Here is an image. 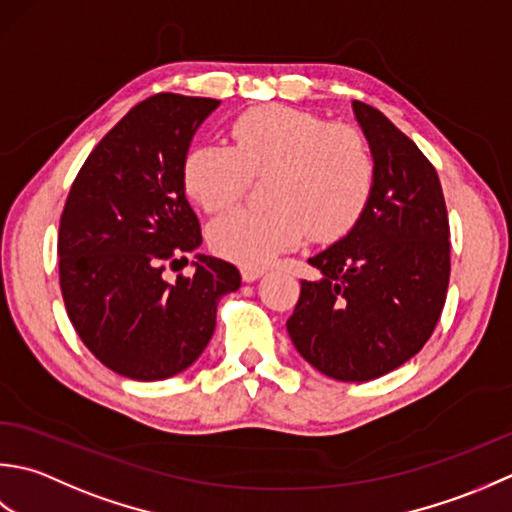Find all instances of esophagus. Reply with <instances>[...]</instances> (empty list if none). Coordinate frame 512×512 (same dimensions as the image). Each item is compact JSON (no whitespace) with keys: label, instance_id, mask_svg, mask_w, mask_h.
I'll return each mask as SVG.
<instances>
[{"label":"esophagus","instance_id":"34e87169","mask_svg":"<svg viewBox=\"0 0 512 512\" xmlns=\"http://www.w3.org/2000/svg\"><path fill=\"white\" fill-rule=\"evenodd\" d=\"M263 274H265V271L260 267H241V276H243L245 283H254V280H258Z\"/></svg>","mask_w":512,"mask_h":512}]
</instances>
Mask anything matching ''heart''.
Returning <instances> with one entry per match:
<instances>
[{
    "instance_id": "1",
    "label": "heart",
    "mask_w": 512,
    "mask_h": 512,
    "mask_svg": "<svg viewBox=\"0 0 512 512\" xmlns=\"http://www.w3.org/2000/svg\"><path fill=\"white\" fill-rule=\"evenodd\" d=\"M232 148L203 143L187 152L183 185L205 212H223L249 181L267 176L265 210L229 212L207 229L218 256L247 267L265 265L305 234L316 243L347 236L375 190L369 139L353 125L289 106H258L232 123Z\"/></svg>"
}]
</instances>
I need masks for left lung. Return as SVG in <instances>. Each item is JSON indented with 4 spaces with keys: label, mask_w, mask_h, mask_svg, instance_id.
<instances>
[{
    "label": "left lung",
    "mask_w": 512,
    "mask_h": 512,
    "mask_svg": "<svg viewBox=\"0 0 512 512\" xmlns=\"http://www.w3.org/2000/svg\"><path fill=\"white\" fill-rule=\"evenodd\" d=\"M353 112L375 159V190L358 225L309 258L289 338L311 367L367 382L402 367L440 320L451 276V229L431 161L367 103Z\"/></svg>",
    "instance_id": "1"
}]
</instances>
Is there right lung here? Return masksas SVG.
<instances>
[{"instance_id":"add662e5","label":"right lung","mask_w":512,"mask_h":512,"mask_svg":"<svg viewBox=\"0 0 512 512\" xmlns=\"http://www.w3.org/2000/svg\"><path fill=\"white\" fill-rule=\"evenodd\" d=\"M218 106L174 92L137 103L81 165L61 214L68 318L92 356L130 380H165L190 367L212 338L218 300L241 287L232 263L205 254H196L194 276L163 278L203 243L183 161Z\"/></svg>"}]
</instances>
